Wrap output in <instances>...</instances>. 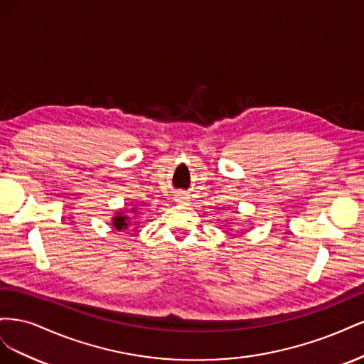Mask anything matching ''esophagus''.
Listing matches in <instances>:
<instances>
[{
	"mask_svg": "<svg viewBox=\"0 0 364 364\" xmlns=\"http://www.w3.org/2000/svg\"><path fill=\"white\" fill-rule=\"evenodd\" d=\"M188 199H190L188 194H185V193L174 194V202L179 203V205H188V202H190Z\"/></svg>",
	"mask_w": 364,
	"mask_h": 364,
	"instance_id": "esophagus-1",
	"label": "esophagus"
}]
</instances>
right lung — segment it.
I'll use <instances>...</instances> for the list:
<instances>
[{
  "label": "right lung",
  "mask_w": 364,
  "mask_h": 364,
  "mask_svg": "<svg viewBox=\"0 0 364 364\" xmlns=\"http://www.w3.org/2000/svg\"><path fill=\"white\" fill-rule=\"evenodd\" d=\"M141 209L139 208H123L117 211L112 215V226L117 230H126L129 228H135L134 230H138V222H135V218L139 215Z\"/></svg>",
  "instance_id": "add662e5"
}]
</instances>
